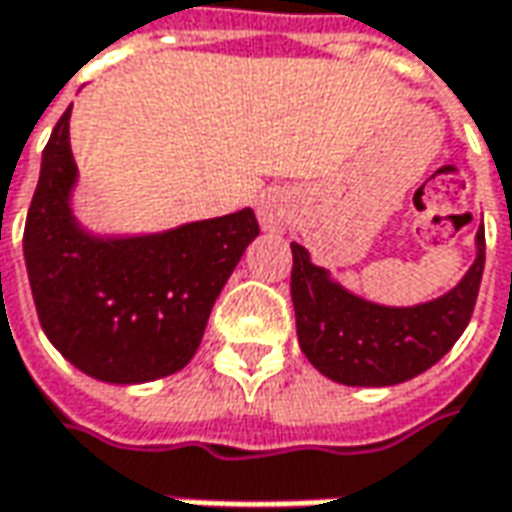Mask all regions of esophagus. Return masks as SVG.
I'll list each match as a JSON object with an SVG mask.
<instances>
[{"instance_id":"obj_1","label":"esophagus","mask_w":512,"mask_h":512,"mask_svg":"<svg viewBox=\"0 0 512 512\" xmlns=\"http://www.w3.org/2000/svg\"><path fill=\"white\" fill-rule=\"evenodd\" d=\"M256 216H259L264 231H284V222H287V200H284V194L281 191H264L262 197L256 200Z\"/></svg>"}]
</instances>
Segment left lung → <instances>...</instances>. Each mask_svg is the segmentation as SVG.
Listing matches in <instances>:
<instances>
[{
	"label": "left lung",
	"mask_w": 512,
	"mask_h": 512,
	"mask_svg": "<svg viewBox=\"0 0 512 512\" xmlns=\"http://www.w3.org/2000/svg\"><path fill=\"white\" fill-rule=\"evenodd\" d=\"M290 248L301 352L344 386H394L431 369L468 327L485 270V231H479L476 262L454 290L414 307H386L349 293L329 270L312 264L307 248L296 242Z\"/></svg>",
	"instance_id": "left-lung-1"
}]
</instances>
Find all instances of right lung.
<instances>
[{"label":"right lung","instance_id":"right-lung-1","mask_svg":"<svg viewBox=\"0 0 512 512\" xmlns=\"http://www.w3.org/2000/svg\"><path fill=\"white\" fill-rule=\"evenodd\" d=\"M72 109V106H70ZM70 109L41 154L24 264L41 329L104 383H149L194 358L216 296L259 236L250 208L146 236H95L72 216Z\"/></svg>","mask_w":512,"mask_h":512}]
</instances>
